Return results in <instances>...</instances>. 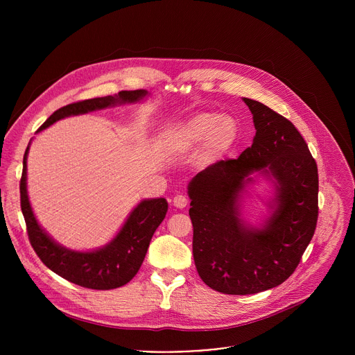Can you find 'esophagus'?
Instances as JSON below:
<instances>
[{"label": "esophagus", "instance_id": "34e87169", "mask_svg": "<svg viewBox=\"0 0 355 355\" xmlns=\"http://www.w3.org/2000/svg\"><path fill=\"white\" fill-rule=\"evenodd\" d=\"M173 205L178 209H184L188 205V199L184 195H175L173 199Z\"/></svg>", "mask_w": 355, "mask_h": 355}]
</instances>
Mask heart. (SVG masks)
<instances>
[{"mask_svg": "<svg viewBox=\"0 0 355 355\" xmlns=\"http://www.w3.org/2000/svg\"><path fill=\"white\" fill-rule=\"evenodd\" d=\"M239 126L234 118L218 112H199L173 126L167 139L178 148H192L208 140L211 155L222 156L234 144Z\"/></svg>", "mask_w": 355, "mask_h": 355, "instance_id": "1", "label": "heart"}]
</instances>
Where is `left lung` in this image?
<instances>
[{"label":"left lung","mask_w":355,"mask_h":355,"mask_svg":"<svg viewBox=\"0 0 355 355\" xmlns=\"http://www.w3.org/2000/svg\"><path fill=\"white\" fill-rule=\"evenodd\" d=\"M256 136L236 160L218 162L188 184L192 252L212 289L251 295L281 285L297 267L318 223V166L297 129L259 101L243 98ZM275 188L261 224L242 218L248 184Z\"/></svg>","instance_id":"left-lung-1"}]
</instances>
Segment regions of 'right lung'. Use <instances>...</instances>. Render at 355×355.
Masks as SVG:
<instances>
[{
	"label": "right lung",
	"instance_id": "obj_1",
	"mask_svg": "<svg viewBox=\"0 0 355 355\" xmlns=\"http://www.w3.org/2000/svg\"><path fill=\"white\" fill-rule=\"evenodd\" d=\"M148 95L146 89L121 91L115 95L92 98L66 105L50 115L37 132L69 116L114 108L125 104H137ZM29 146L24 156L21 178V208L26 222L29 241L43 264L62 278L91 289H114L128 284L139 271L156 229L164 220L168 204L164 198L143 199L133 208L128 219L105 245L95 250L78 251L59 244L39 225L28 195L26 160Z\"/></svg>",
	"mask_w": 355,
	"mask_h": 355
}]
</instances>
